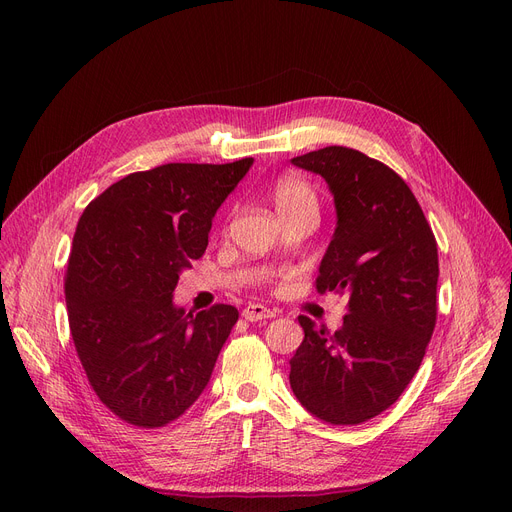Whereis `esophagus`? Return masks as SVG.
<instances>
[{
	"label": "esophagus",
	"instance_id": "1",
	"mask_svg": "<svg viewBox=\"0 0 512 512\" xmlns=\"http://www.w3.org/2000/svg\"><path fill=\"white\" fill-rule=\"evenodd\" d=\"M243 317L251 323L253 321H265V319H274L276 311L267 309V306H263V304H247L243 309Z\"/></svg>",
	"mask_w": 512,
	"mask_h": 512
}]
</instances>
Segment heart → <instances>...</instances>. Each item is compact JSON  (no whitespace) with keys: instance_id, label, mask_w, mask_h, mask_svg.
Returning <instances> with one entry per match:
<instances>
[{"instance_id":"b5f03b06","label":"heart","mask_w":512,"mask_h":512,"mask_svg":"<svg viewBox=\"0 0 512 512\" xmlns=\"http://www.w3.org/2000/svg\"><path fill=\"white\" fill-rule=\"evenodd\" d=\"M278 214H288L298 208H317L315 189L300 177H282L271 187Z\"/></svg>"}]
</instances>
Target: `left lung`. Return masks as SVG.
<instances>
[{"label": "left lung", "mask_w": 512, "mask_h": 512, "mask_svg": "<svg viewBox=\"0 0 512 512\" xmlns=\"http://www.w3.org/2000/svg\"><path fill=\"white\" fill-rule=\"evenodd\" d=\"M292 164L321 175L333 193L337 228L317 292L348 294V315L335 333L298 317L304 339L290 360V387L319 420L362 424L399 399L426 354L436 325V238L387 164L344 146Z\"/></svg>", "instance_id": "obj_1"}]
</instances>
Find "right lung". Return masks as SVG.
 Listing matches in <instances>:
<instances>
[{"mask_svg":"<svg viewBox=\"0 0 512 512\" xmlns=\"http://www.w3.org/2000/svg\"><path fill=\"white\" fill-rule=\"evenodd\" d=\"M251 164L170 162L131 173L78 222L65 274L72 339L98 399L131 426L181 418L238 321L230 304L185 313L173 292L206 253L214 214Z\"/></svg>","mask_w":512,"mask_h":512,"instance_id":"1","label":"right lung"}]
</instances>
